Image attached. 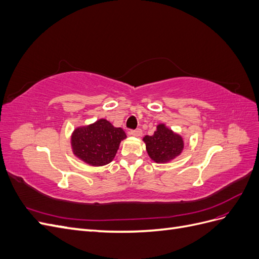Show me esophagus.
Wrapping results in <instances>:
<instances>
[{
    "label": "esophagus",
    "mask_w": 259,
    "mask_h": 259,
    "mask_svg": "<svg viewBox=\"0 0 259 259\" xmlns=\"http://www.w3.org/2000/svg\"><path fill=\"white\" fill-rule=\"evenodd\" d=\"M130 134H131L132 136L139 137V136H142V134H143V131L140 130V128H137V130H134V131H131V132H130Z\"/></svg>",
    "instance_id": "34e87169"
}]
</instances>
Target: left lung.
Segmentation results:
<instances>
[{
  "label": "left lung",
  "instance_id": "obj_1",
  "mask_svg": "<svg viewBox=\"0 0 259 259\" xmlns=\"http://www.w3.org/2000/svg\"><path fill=\"white\" fill-rule=\"evenodd\" d=\"M147 152L156 163H167L182 153L184 149L183 137L176 134L165 124H159L151 136H145Z\"/></svg>",
  "mask_w": 259,
  "mask_h": 259
}]
</instances>
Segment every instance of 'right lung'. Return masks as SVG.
<instances>
[{
	"label": "right lung",
	"instance_id": "obj_1",
	"mask_svg": "<svg viewBox=\"0 0 259 259\" xmlns=\"http://www.w3.org/2000/svg\"><path fill=\"white\" fill-rule=\"evenodd\" d=\"M126 134L121 127L100 119L86 126L76 127L71 135L73 154L92 166L110 163Z\"/></svg>",
	"mask_w": 259,
	"mask_h": 259
}]
</instances>
